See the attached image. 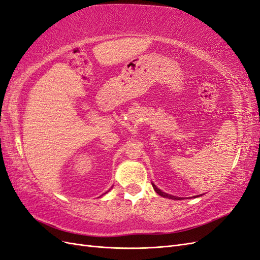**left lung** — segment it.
Returning <instances> with one entry per match:
<instances>
[{"mask_svg":"<svg viewBox=\"0 0 260 260\" xmlns=\"http://www.w3.org/2000/svg\"><path fill=\"white\" fill-rule=\"evenodd\" d=\"M151 184H152V188H154V190L156 191V193H157V194H159L160 197L168 198V199H172V200H182L181 198H179V197H175V196H171V194H167V193H166V192H162L160 189L156 187L154 182H151ZM198 197H200V196H196V197H193V198H198Z\"/></svg>","mask_w":260,"mask_h":260,"instance_id":"left-lung-1","label":"left lung"}]
</instances>
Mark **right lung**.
Wrapping results in <instances>:
<instances>
[{"label":"right lung","instance_id":"obj_1","mask_svg":"<svg viewBox=\"0 0 260 260\" xmlns=\"http://www.w3.org/2000/svg\"><path fill=\"white\" fill-rule=\"evenodd\" d=\"M112 188H113V187H112ZM109 191H110V190H109ZM109 191H106V192H105V193H108V192H109ZM105 193H103V194H102V196H104V194H105Z\"/></svg>","mask_w":260,"mask_h":260}]
</instances>
